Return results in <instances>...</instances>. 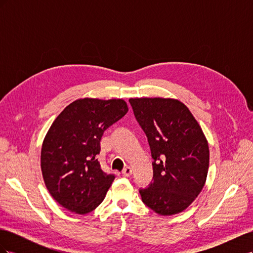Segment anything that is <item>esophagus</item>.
Here are the masks:
<instances>
[{"label": "esophagus", "instance_id": "34e87169", "mask_svg": "<svg viewBox=\"0 0 253 253\" xmlns=\"http://www.w3.org/2000/svg\"><path fill=\"white\" fill-rule=\"evenodd\" d=\"M122 175L126 176V177H128L129 175H132V169L129 167H126L124 170H122Z\"/></svg>", "mask_w": 253, "mask_h": 253}]
</instances>
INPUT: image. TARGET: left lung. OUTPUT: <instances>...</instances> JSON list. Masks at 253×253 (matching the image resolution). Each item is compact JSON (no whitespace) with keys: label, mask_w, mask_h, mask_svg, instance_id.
Returning a JSON list of instances; mask_svg holds the SVG:
<instances>
[{"label":"left lung","mask_w":253,"mask_h":253,"mask_svg":"<svg viewBox=\"0 0 253 253\" xmlns=\"http://www.w3.org/2000/svg\"><path fill=\"white\" fill-rule=\"evenodd\" d=\"M136 120L148 137L153 181L142 202L160 215L185 209L201 193L209 169L206 137L187 106L175 99L131 98Z\"/></svg>","instance_id":"obj_1"}]
</instances>
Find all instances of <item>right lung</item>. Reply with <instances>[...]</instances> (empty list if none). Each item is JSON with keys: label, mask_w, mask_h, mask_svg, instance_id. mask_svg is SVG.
<instances>
[{"label": "right lung", "mask_w": 253, "mask_h": 253, "mask_svg": "<svg viewBox=\"0 0 253 253\" xmlns=\"http://www.w3.org/2000/svg\"><path fill=\"white\" fill-rule=\"evenodd\" d=\"M127 113L122 99H78L61 112L45 136L41 169L45 186L58 204L86 214L102 203L115 179L96 156L104 131Z\"/></svg>", "instance_id": "right-lung-1"}]
</instances>
